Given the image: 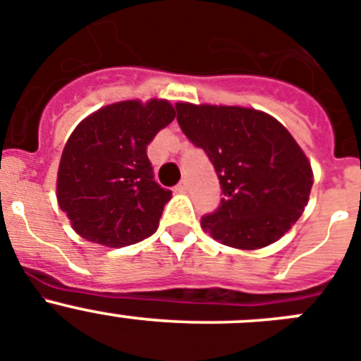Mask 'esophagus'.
Here are the masks:
<instances>
[{
  "instance_id": "1",
  "label": "esophagus",
  "mask_w": 361,
  "mask_h": 361,
  "mask_svg": "<svg viewBox=\"0 0 361 361\" xmlns=\"http://www.w3.org/2000/svg\"><path fill=\"white\" fill-rule=\"evenodd\" d=\"M176 190H178V192H181V194L187 192V190H188V181L187 180L180 181V183L176 185Z\"/></svg>"
}]
</instances>
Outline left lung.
<instances>
[{"mask_svg":"<svg viewBox=\"0 0 361 361\" xmlns=\"http://www.w3.org/2000/svg\"><path fill=\"white\" fill-rule=\"evenodd\" d=\"M176 113L221 185L219 207L201 217L204 232L241 250L279 241L304 212L313 187L311 165L293 136L255 109L180 102Z\"/></svg>","mask_w":361,"mask_h":361,"instance_id":"8db88e82","label":"left lung"}]
</instances>
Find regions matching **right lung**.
<instances>
[{
	"instance_id": "1",
	"label": "right lung",
	"mask_w": 361,
	"mask_h": 361,
	"mask_svg": "<svg viewBox=\"0 0 361 361\" xmlns=\"http://www.w3.org/2000/svg\"><path fill=\"white\" fill-rule=\"evenodd\" d=\"M173 120L167 100H126L99 109L71 133L57 200L80 237L120 248L157 232L173 192L154 181L147 145Z\"/></svg>"
}]
</instances>
